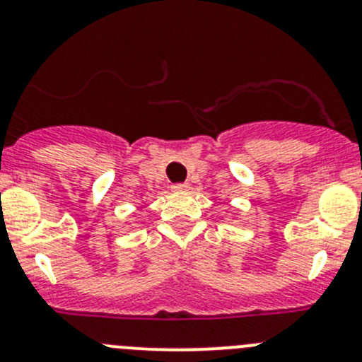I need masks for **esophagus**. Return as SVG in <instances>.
<instances>
[{"instance_id": "1", "label": "esophagus", "mask_w": 362, "mask_h": 362, "mask_svg": "<svg viewBox=\"0 0 362 362\" xmlns=\"http://www.w3.org/2000/svg\"><path fill=\"white\" fill-rule=\"evenodd\" d=\"M187 189H189L187 184H177V185H173V187H171V191H173V192H184V191H187Z\"/></svg>"}]
</instances>
